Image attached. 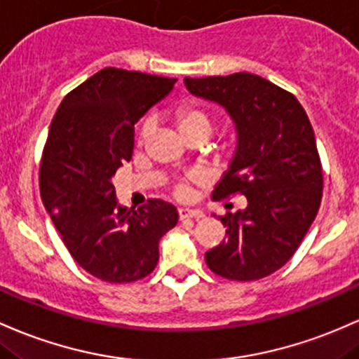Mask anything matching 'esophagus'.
I'll list each match as a JSON object with an SVG mask.
<instances>
[{"label":"esophagus","mask_w":359,"mask_h":359,"mask_svg":"<svg viewBox=\"0 0 359 359\" xmlns=\"http://www.w3.org/2000/svg\"><path fill=\"white\" fill-rule=\"evenodd\" d=\"M179 218H180V219L203 218V211H198V210H189V208H179Z\"/></svg>","instance_id":"1"}]
</instances>
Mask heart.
<instances>
[{"label":"heart","instance_id":"b5f03b06","mask_svg":"<svg viewBox=\"0 0 359 359\" xmlns=\"http://www.w3.org/2000/svg\"><path fill=\"white\" fill-rule=\"evenodd\" d=\"M177 124H179V129L184 133L191 131V129L194 128H210L211 129V121L210 117L206 116V114L203 112V110L199 109H194V107H182L177 110ZM153 131H155V119H147L143 122V126H141V131H140V140L143 141H148L149 136L153 135ZM180 196L186 192V189L180 187L179 191Z\"/></svg>","mask_w":359,"mask_h":359}]
</instances>
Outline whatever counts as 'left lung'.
Returning a JSON list of instances; mask_svg holds the SVG:
<instances>
[{
    "label": "left lung",
    "instance_id": "obj_1",
    "mask_svg": "<svg viewBox=\"0 0 359 359\" xmlns=\"http://www.w3.org/2000/svg\"><path fill=\"white\" fill-rule=\"evenodd\" d=\"M189 93L222 105L237 148L212 198H247L245 210L222 216L226 240L208 250L222 278L254 281L290 261L317 216L322 167L309 116L297 97L252 73L184 78Z\"/></svg>",
    "mask_w": 359,
    "mask_h": 359
}]
</instances>
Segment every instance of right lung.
<instances>
[{
  "label": "right lung",
  "mask_w": 359,
  "mask_h": 359,
  "mask_svg": "<svg viewBox=\"0 0 359 359\" xmlns=\"http://www.w3.org/2000/svg\"><path fill=\"white\" fill-rule=\"evenodd\" d=\"M175 78L104 68L62 98L41 163V196L66 249L107 283L143 279L158 262L160 238L177 208L149 199L121 206L114 175L133 158L135 124L172 92Z\"/></svg>",
  "instance_id": "add662e5"
}]
</instances>
